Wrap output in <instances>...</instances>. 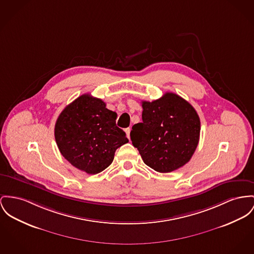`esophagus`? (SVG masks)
Wrapping results in <instances>:
<instances>
[{"instance_id":"1","label":"esophagus","mask_w":254,"mask_h":254,"mask_svg":"<svg viewBox=\"0 0 254 254\" xmlns=\"http://www.w3.org/2000/svg\"><path fill=\"white\" fill-rule=\"evenodd\" d=\"M130 132H131V129H130V128H126V129H125V133H126L128 138H130Z\"/></svg>"}]
</instances>
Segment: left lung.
I'll list each match as a JSON object with an SVG mask.
<instances>
[{
	"mask_svg": "<svg viewBox=\"0 0 254 254\" xmlns=\"http://www.w3.org/2000/svg\"><path fill=\"white\" fill-rule=\"evenodd\" d=\"M141 106L142 122L132 127L130 135L144 164L163 173L186 165L199 141L200 120L194 108L172 92Z\"/></svg>",
	"mask_w": 254,
	"mask_h": 254,
	"instance_id": "1",
	"label": "left lung"
}]
</instances>
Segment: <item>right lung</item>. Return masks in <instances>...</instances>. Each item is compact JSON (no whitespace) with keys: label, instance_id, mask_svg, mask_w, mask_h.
<instances>
[{"label":"right lung","instance_id":"add662e5","mask_svg":"<svg viewBox=\"0 0 254 254\" xmlns=\"http://www.w3.org/2000/svg\"><path fill=\"white\" fill-rule=\"evenodd\" d=\"M117 113L99 98L83 94L64 108L55 125L62 155L87 174H96L114 161L116 150L129 140L116 123Z\"/></svg>","mask_w":254,"mask_h":254}]
</instances>
